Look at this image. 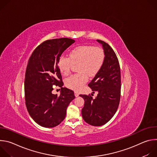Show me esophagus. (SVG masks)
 I'll return each instance as SVG.
<instances>
[{
	"mask_svg": "<svg viewBox=\"0 0 157 157\" xmlns=\"http://www.w3.org/2000/svg\"><path fill=\"white\" fill-rule=\"evenodd\" d=\"M75 97H78L79 93L78 92H75Z\"/></svg>",
	"mask_w": 157,
	"mask_h": 157,
	"instance_id": "esophagus-1",
	"label": "esophagus"
}]
</instances>
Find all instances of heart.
Listing matches in <instances>:
<instances>
[{"instance_id": "heart-1", "label": "heart", "mask_w": 157, "mask_h": 157, "mask_svg": "<svg viewBox=\"0 0 157 157\" xmlns=\"http://www.w3.org/2000/svg\"><path fill=\"white\" fill-rule=\"evenodd\" d=\"M104 61V53L100 47L91 45H81L74 48L69 53V58L63 55L58 60V67L60 72L67 75L72 64L78 63L79 73L71 75L65 81L68 88L79 91L87 81V75L95 76L102 68Z\"/></svg>"}]
</instances>
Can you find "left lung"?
<instances>
[{
	"label": "left lung",
	"mask_w": 157,
	"mask_h": 157,
	"mask_svg": "<svg viewBox=\"0 0 157 157\" xmlns=\"http://www.w3.org/2000/svg\"><path fill=\"white\" fill-rule=\"evenodd\" d=\"M104 53L102 68L89 83L93 93L98 96L79 95L84 100L81 114L84 121L93 126H101L109 122L117 110L121 98V70L117 57L109 44L99 40Z\"/></svg>",
	"instance_id": "obj_1"
}]
</instances>
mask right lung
I'll use <instances>...</instances> for the list:
<instances>
[{
    "label": "right lung",
    "mask_w": 157,
    "mask_h": 157,
    "mask_svg": "<svg viewBox=\"0 0 157 157\" xmlns=\"http://www.w3.org/2000/svg\"><path fill=\"white\" fill-rule=\"evenodd\" d=\"M75 41L68 38L47 40L35 48L29 58L24 84L25 104L31 117L43 127L59 125L75 98L72 90L63 87L58 67L59 58ZM54 85L61 87L59 97L52 94Z\"/></svg>",
    "instance_id": "obj_1"
}]
</instances>
